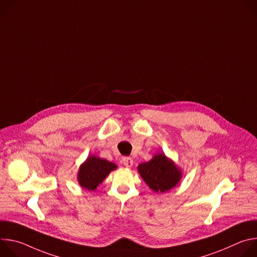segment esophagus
Masks as SVG:
<instances>
[{"label":"esophagus","mask_w":257,"mask_h":257,"mask_svg":"<svg viewBox=\"0 0 257 257\" xmlns=\"http://www.w3.org/2000/svg\"><path fill=\"white\" fill-rule=\"evenodd\" d=\"M123 165L126 168H131L133 166V160L130 157H125L123 158Z\"/></svg>","instance_id":"esophagus-1"}]
</instances>
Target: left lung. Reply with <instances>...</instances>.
Segmentation results:
<instances>
[{"mask_svg":"<svg viewBox=\"0 0 257 257\" xmlns=\"http://www.w3.org/2000/svg\"><path fill=\"white\" fill-rule=\"evenodd\" d=\"M137 169L144 182L157 193L169 191L182 178V171L165 154L155 155L150 162L140 164Z\"/></svg>","mask_w":257,"mask_h":257,"instance_id":"1","label":"left lung"}]
</instances>
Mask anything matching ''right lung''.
Instances as JSON below:
<instances>
[{
	"label": "right lung",
	"mask_w": 257,
	"mask_h": 257,
	"mask_svg": "<svg viewBox=\"0 0 257 257\" xmlns=\"http://www.w3.org/2000/svg\"><path fill=\"white\" fill-rule=\"evenodd\" d=\"M116 169L117 165L114 163L90 156L79 168L77 175L78 183L82 188L87 190H95L96 187L105 179V177Z\"/></svg>",
	"instance_id": "right-lung-1"
}]
</instances>
